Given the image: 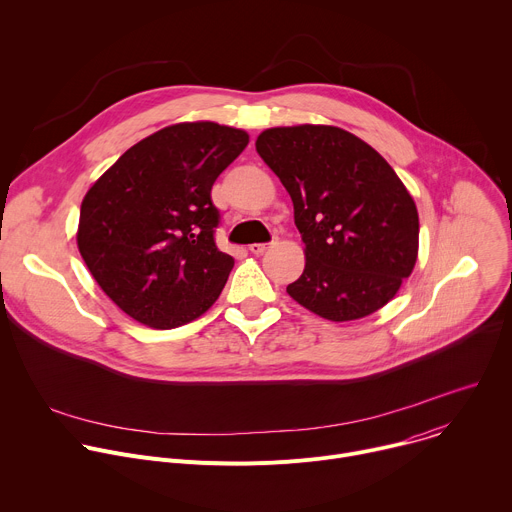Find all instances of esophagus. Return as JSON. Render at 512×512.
I'll list each match as a JSON object with an SVG mask.
<instances>
[{
  "label": "esophagus",
  "mask_w": 512,
  "mask_h": 512,
  "mask_svg": "<svg viewBox=\"0 0 512 512\" xmlns=\"http://www.w3.org/2000/svg\"><path fill=\"white\" fill-rule=\"evenodd\" d=\"M269 249V243H253V245H249V251L253 253V255H261V253H265Z\"/></svg>",
  "instance_id": "obj_1"
}]
</instances>
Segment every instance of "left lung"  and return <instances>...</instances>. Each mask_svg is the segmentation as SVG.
Wrapping results in <instances>:
<instances>
[{"label": "left lung", "mask_w": 512, "mask_h": 512, "mask_svg": "<svg viewBox=\"0 0 512 512\" xmlns=\"http://www.w3.org/2000/svg\"><path fill=\"white\" fill-rule=\"evenodd\" d=\"M255 148L289 192L306 243L304 273L287 294L332 322L393 300L417 261L419 216L387 160L332 125L271 127Z\"/></svg>", "instance_id": "8db88e82"}]
</instances>
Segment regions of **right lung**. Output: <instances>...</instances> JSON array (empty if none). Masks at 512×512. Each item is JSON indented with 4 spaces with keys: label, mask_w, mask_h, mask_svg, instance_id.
Returning <instances> with one entry per match:
<instances>
[{
    "label": "right lung",
    "mask_w": 512,
    "mask_h": 512,
    "mask_svg": "<svg viewBox=\"0 0 512 512\" xmlns=\"http://www.w3.org/2000/svg\"><path fill=\"white\" fill-rule=\"evenodd\" d=\"M247 143L243 129L176 123L135 143L91 186L77 245L127 316L170 330L221 296L235 259L214 243L221 214L210 190Z\"/></svg>",
    "instance_id": "add662e5"
}]
</instances>
